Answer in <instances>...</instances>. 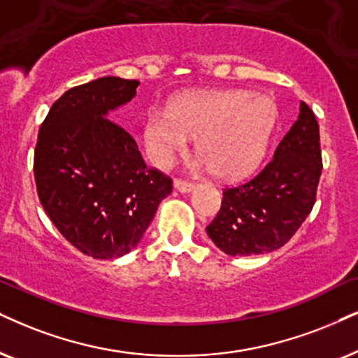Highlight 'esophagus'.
<instances>
[{
    "label": "esophagus",
    "instance_id": "obj_1",
    "mask_svg": "<svg viewBox=\"0 0 358 358\" xmlns=\"http://www.w3.org/2000/svg\"><path fill=\"white\" fill-rule=\"evenodd\" d=\"M173 187H175V189H178V192L188 193V192H192V189L194 188V185L189 183V182H185V180H175Z\"/></svg>",
    "mask_w": 358,
    "mask_h": 358
}]
</instances>
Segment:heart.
I'll use <instances>...</instances> for the list:
<instances>
[{
  "mask_svg": "<svg viewBox=\"0 0 358 358\" xmlns=\"http://www.w3.org/2000/svg\"><path fill=\"white\" fill-rule=\"evenodd\" d=\"M275 119L273 99L250 90L185 94L169 110L148 115L147 152L153 164L169 166L188 150L189 138H198V153L213 175L236 180L262 160Z\"/></svg>",
  "mask_w": 358,
  "mask_h": 358,
  "instance_id": "heart-1",
  "label": "heart"
}]
</instances>
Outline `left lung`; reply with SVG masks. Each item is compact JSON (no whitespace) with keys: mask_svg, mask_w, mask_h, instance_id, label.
I'll return each mask as SVG.
<instances>
[{"mask_svg":"<svg viewBox=\"0 0 358 358\" xmlns=\"http://www.w3.org/2000/svg\"><path fill=\"white\" fill-rule=\"evenodd\" d=\"M322 173L319 124L301 102V112L256 176L223 189V201L208 236L229 256L264 255L284 246L315 203Z\"/></svg>","mask_w":358,"mask_h":358,"instance_id":"obj_1","label":"left lung"}]
</instances>
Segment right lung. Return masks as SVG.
<instances>
[{
	"label": "right lung",
	"mask_w": 358,
	"mask_h": 358,
	"mask_svg": "<svg viewBox=\"0 0 358 358\" xmlns=\"http://www.w3.org/2000/svg\"><path fill=\"white\" fill-rule=\"evenodd\" d=\"M138 84L108 76L72 87L39 129L34 180L41 205L72 246L96 259L134 250L173 188L107 117L132 101Z\"/></svg>",
	"instance_id": "add662e5"
}]
</instances>
